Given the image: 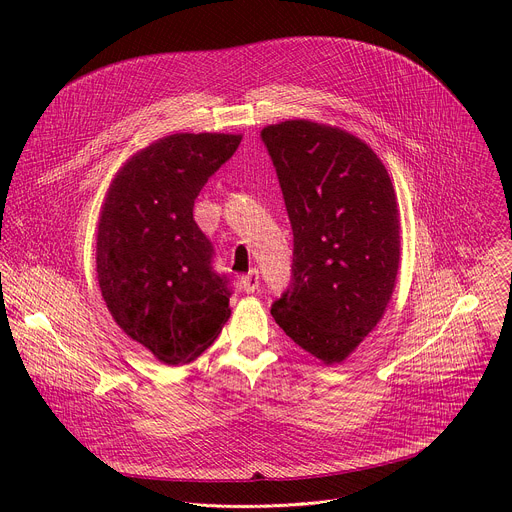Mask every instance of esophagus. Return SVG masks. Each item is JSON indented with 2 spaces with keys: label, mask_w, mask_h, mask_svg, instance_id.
I'll return each instance as SVG.
<instances>
[{
  "label": "esophagus",
  "mask_w": 512,
  "mask_h": 512,
  "mask_svg": "<svg viewBox=\"0 0 512 512\" xmlns=\"http://www.w3.org/2000/svg\"><path fill=\"white\" fill-rule=\"evenodd\" d=\"M241 287L247 291V294H255L259 287V271L251 269L247 275L241 277Z\"/></svg>",
  "instance_id": "obj_1"
}]
</instances>
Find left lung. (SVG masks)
<instances>
[{
    "label": "left lung",
    "instance_id": "1",
    "mask_svg": "<svg viewBox=\"0 0 512 512\" xmlns=\"http://www.w3.org/2000/svg\"><path fill=\"white\" fill-rule=\"evenodd\" d=\"M294 231L291 283L271 316L324 364L342 362L381 322L399 269V210L379 156L356 135L306 119L267 125Z\"/></svg>",
    "mask_w": 512,
    "mask_h": 512
}]
</instances>
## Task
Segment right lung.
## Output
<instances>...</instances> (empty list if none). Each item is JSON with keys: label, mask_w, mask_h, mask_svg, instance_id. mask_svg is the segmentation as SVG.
Listing matches in <instances>:
<instances>
[{"label": "right lung", "mask_w": 512, "mask_h": 512, "mask_svg": "<svg viewBox=\"0 0 512 512\" xmlns=\"http://www.w3.org/2000/svg\"><path fill=\"white\" fill-rule=\"evenodd\" d=\"M235 133H174L131 156L97 227V279L117 326L160 362H192L231 316L229 281L194 223V200L239 148Z\"/></svg>", "instance_id": "add662e5"}]
</instances>
